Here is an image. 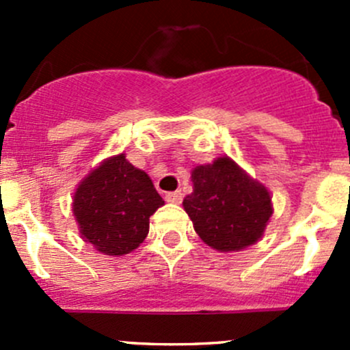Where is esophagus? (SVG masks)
I'll use <instances>...</instances> for the list:
<instances>
[{"label": "esophagus", "instance_id": "esophagus-1", "mask_svg": "<svg viewBox=\"0 0 350 350\" xmlns=\"http://www.w3.org/2000/svg\"><path fill=\"white\" fill-rule=\"evenodd\" d=\"M165 200H167L169 203H181V201H183V193L181 191L165 193Z\"/></svg>", "mask_w": 350, "mask_h": 350}]
</instances>
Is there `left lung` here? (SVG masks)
<instances>
[{
  "mask_svg": "<svg viewBox=\"0 0 350 350\" xmlns=\"http://www.w3.org/2000/svg\"><path fill=\"white\" fill-rule=\"evenodd\" d=\"M191 181L193 193L183 206L201 241L221 252L245 249L259 241L273 215L269 191L262 185L228 157L198 165Z\"/></svg>",
  "mask_w": 350,
  "mask_h": 350,
  "instance_id": "obj_1",
  "label": "left lung"
}]
</instances>
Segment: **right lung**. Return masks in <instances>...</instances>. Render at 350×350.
I'll list each match as a JSON object with an SVG mask.
<instances>
[{
	"instance_id": "add662e5",
	"label": "right lung",
	"mask_w": 350,
	"mask_h": 350,
	"mask_svg": "<svg viewBox=\"0 0 350 350\" xmlns=\"http://www.w3.org/2000/svg\"><path fill=\"white\" fill-rule=\"evenodd\" d=\"M162 204L149 176L120 154L83 179L72 211L86 242L107 256H123L144 242L150 215Z\"/></svg>"
}]
</instances>
